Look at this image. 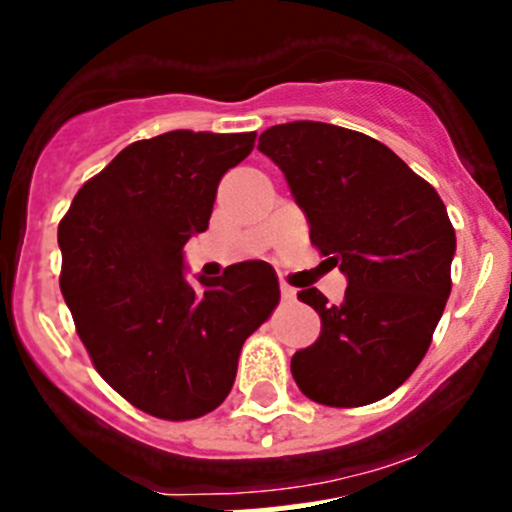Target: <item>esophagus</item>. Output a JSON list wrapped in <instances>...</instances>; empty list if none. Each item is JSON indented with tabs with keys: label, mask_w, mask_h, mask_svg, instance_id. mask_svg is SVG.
Segmentation results:
<instances>
[{
	"label": "esophagus",
	"mask_w": 512,
	"mask_h": 512,
	"mask_svg": "<svg viewBox=\"0 0 512 512\" xmlns=\"http://www.w3.org/2000/svg\"><path fill=\"white\" fill-rule=\"evenodd\" d=\"M280 295H282V300H285V302H295L297 300V290H295V287L287 285V282H280Z\"/></svg>",
	"instance_id": "obj_1"
}]
</instances>
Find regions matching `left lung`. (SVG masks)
Wrapping results in <instances>:
<instances>
[{"instance_id": "left-lung-1", "label": "left lung", "mask_w": 512, "mask_h": 512, "mask_svg": "<svg viewBox=\"0 0 512 512\" xmlns=\"http://www.w3.org/2000/svg\"><path fill=\"white\" fill-rule=\"evenodd\" d=\"M257 150L285 172L312 245L347 277L340 305L317 287L297 292L322 320L292 355L297 388L330 408L388 398L428 352L453 287L443 200L390 147L337 124H275Z\"/></svg>"}]
</instances>
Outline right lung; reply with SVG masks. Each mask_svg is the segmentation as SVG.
I'll return each mask as SVG.
<instances>
[{
  "mask_svg": "<svg viewBox=\"0 0 512 512\" xmlns=\"http://www.w3.org/2000/svg\"><path fill=\"white\" fill-rule=\"evenodd\" d=\"M255 132L175 130L124 147L59 222L64 302L94 367L135 408L195 420L230 395L247 337L280 302L267 262L185 280V242Z\"/></svg>",
  "mask_w": 512,
  "mask_h": 512,
  "instance_id": "add662e5",
  "label": "right lung"
}]
</instances>
